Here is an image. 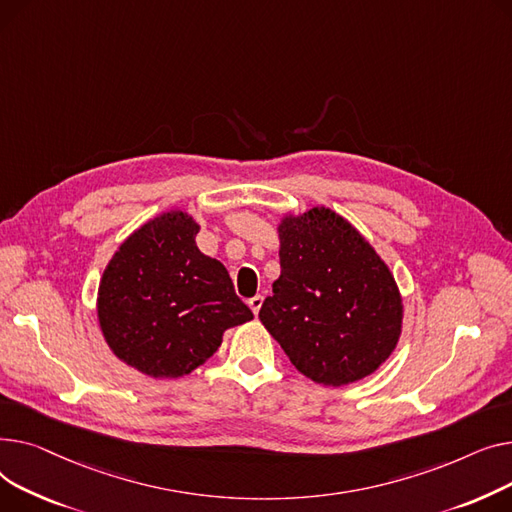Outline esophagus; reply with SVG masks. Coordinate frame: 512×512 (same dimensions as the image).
<instances>
[{"label": "esophagus", "instance_id": "esophagus-1", "mask_svg": "<svg viewBox=\"0 0 512 512\" xmlns=\"http://www.w3.org/2000/svg\"><path fill=\"white\" fill-rule=\"evenodd\" d=\"M262 302H264L262 295H254V297L248 299V306H250V310H252L256 316H258V312H260V308H262Z\"/></svg>", "mask_w": 512, "mask_h": 512}]
</instances>
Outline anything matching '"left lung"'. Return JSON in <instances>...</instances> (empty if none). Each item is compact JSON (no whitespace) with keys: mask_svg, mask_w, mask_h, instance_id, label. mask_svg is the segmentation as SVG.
Segmentation results:
<instances>
[{"mask_svg":"<svg viewBox=\"0 0 512 512\" xmlns=\"http://www.w3.org/2000/svg\"><path fill=\"white\" fill-rule=\"evenodd\" d=\"M281 277L260 320L289 362L318 384L378 370L401 335V295L388 266L343 217L312 208L279 225Z\"/></svg>","mask_w":512,"mask_h":512,"instance_id":"8db88e82","label":"left lung"}]
</instances>
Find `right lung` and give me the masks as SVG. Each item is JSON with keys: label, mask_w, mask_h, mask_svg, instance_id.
Returning <instances> with one entry per match:
<instances>
[{"label": "right lung", "mask_w": 512, "mask_h": 512, "mask_svg": "<svg viewBox=\"0 0 512 512\" xmlns=\"http://www.w3.org/2000/svg\"><path fill=\"white\" fill-rule=\"evenodd\" d=\"M198 225L165 213L119 246L99 285V322L111 351L153 378L190 374L223 333L254 318L227 268L196 246Z\"/></svg>", "instance_id": "add662e5"}]
</instances>
